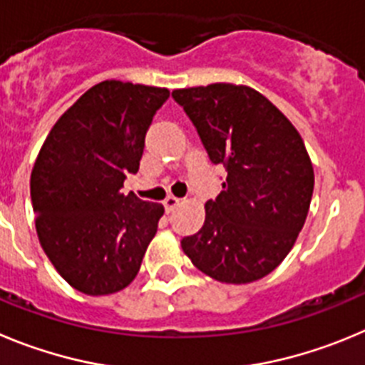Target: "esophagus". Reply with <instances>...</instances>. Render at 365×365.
<instances>
[{"label": "esophagus", "instance_id": "34e87169", "mask_svg": "<svg viewBox=\"0 0 365 365\" xmlns=\"http://www.w3.org/2000/svg\"><path fill=\"white\" fill-rule=\"evenodd\" d=\"M163 205H165V211L170 212V211H175L176 207L180 205V198H176V196H167L165 200H163Z\"/></svg>", "mask_w": 365, "mask_h": 365}]
</instances>
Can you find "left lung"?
Here are the masks:
<instances>
[{"instance_id": "8db88e82", "label": "left lung", "mask_w": 365, "mask_h": 365, "mask_svg": "<svg viewBox=\"0 0 365 365\" xmlns=\"http://www.w3.org/2000/svg\"><path fill=\"white\" fill-rule=\"evenodd\" d=\"M209 160L227 178L205 203V222L182 240L190 262L225 284L260 280L282 264L304 227L313 163L293 123L258 91L212 83L176 88Z\"/></svg>"}]
</instances>
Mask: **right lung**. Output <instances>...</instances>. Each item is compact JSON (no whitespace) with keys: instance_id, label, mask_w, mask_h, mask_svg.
Wrapping results in <instances>:
<instances>
[{"instance_id":"right-lung-1","label":"right lung","mask_w":365,"mask_h":365,"mask_svg":"<svg viewBox=\"0 0 365 365\" xmlns=\"http://www.w3.org/2000/svg\"><path fill=\"white\" fill-rule=\"evenodd\" d=\"M169 91L107 80L56 121L36 158L31 200L45 255L80 293L100 297L136 278L162 203L123 195Z\"/></svg>"}]
</instances>
